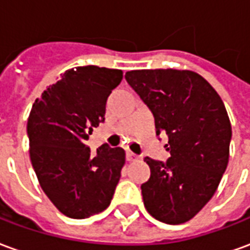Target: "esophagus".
Here are the masks:
<instances>
[{"mask_svg":"<svg viewBox=\"0 0 250 250\" xmlns=\"http://www.w3.org/2000/svg\"><path fill=\"white\" fill-rule=\"evenodd\" d=\"M125 158H127V161H136L138 159V155L136 154H134L132 151H130V150H127V152H125Z\"/></svg>","mask_w":250,"mask_h":250,"instance_id":"1","label":"esophagus"}]
</instances>
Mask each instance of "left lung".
Instances as JSON below:
<instances>
[{"instance_id": "left-lung-1", "label": "left lung", "mask_w": 250, "mask_h": 250, "mask_svg": "<svg viewBox=\"0 0 250 250\" xmlns=\"http://www.w3.org/2000/svg\"><path fill=\"white\" fill-rule=\"evenodd\" d=\"M125 80L150 108L157 135L168 136L166 162L146 157L150 179L142 185L147 211L177 225L214 195L229 161L231 125L220 95L191 71L142 69Z\"/></svg>"}]
</instances>
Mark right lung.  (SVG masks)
<instances>
[{
    "mask_svg": "<svg viewBox=\"0 0 250 250\" xmlns=\"http://www.w3.org/2000/svg\"><path fill=\"white\" fill-rule=\"evenodd\" d=\"M122 77L120 69L77 66L33 103L26 125L32 166L46 197L66 217L102 213L114 197L125 150L103 145L92 157L84 142L105 119L107 98Z\"/></svg>",
    "mask_w": 250,
    "mask_h": 250,
    "instance_id": "1",
    "label": "right lung"
}]
</instances>
